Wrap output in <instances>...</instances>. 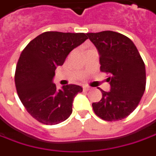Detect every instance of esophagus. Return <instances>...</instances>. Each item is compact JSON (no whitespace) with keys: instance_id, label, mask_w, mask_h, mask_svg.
<instances>
[{"instance_id":"obj_1","label":"esophagus","mask_w":156,"mask_h":156,"mask_svg":"<svg viewBox=\"0 0 156 156\" xmlns=\"http://www.w3.org/2000/svg\"><path fill=\"white\" fill-rule=\"evenodd\" d=\"M91 89H92V87H88V86H84V87H83V91H85V92L90 91Z\"/></svg>"}]
</instances>
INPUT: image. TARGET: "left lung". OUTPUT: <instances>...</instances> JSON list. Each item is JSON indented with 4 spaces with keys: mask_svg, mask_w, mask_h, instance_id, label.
Here are the masks:
<instances>
[{
    "mask_svg": "<svg viewBox=\"0 0 156 156\" xmlns=\"http://www.w3.org/2000/svg\"><path fill=\"white\" fill-rule=\"evenodd\" d=\"M89 40L99 51L100 69L109 74L110 92H102L93 111L107 121H120L137 107L145 91V65L137 47L126 35L106 30L88 33Z\"/></svg>",
    "mask_w": 156,
    "mask_h": 156,
    "instance_id": "1",
    "label": "left lung"
}]
</instances>
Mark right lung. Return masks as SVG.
I'll return each instance as SVG.
<instances>
[{
  "label": "right lung",
  "mask_w": 156,
  "mask_h": 156,
  "mask_svg": "<svg viewBox=\"0 0 156 156\" xmlns=\"http://www.w3.org/2000/svg\"><path fill=\"white\" fill-rule=\"evenodd\" d=\"M84 33L47 31L27 45L15 70V86L20 101L33 118L45 125H56L72 113L74 98L82 92L69 84L57 90L52 83L57 66L63 65L70 51L87 38Z\"/></svg>",
  "instance_id": "add662e5"
}]
</instances>
